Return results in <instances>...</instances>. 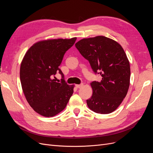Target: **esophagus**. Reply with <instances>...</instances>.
Segmentation results:
<instances>
[{
  "mask_svg": "<svg viewBox=\"0 0 153 153\" xmlns=\"http://www.w3.org/2000/svg\"><path fill=\"white\" fill-rule=\"evenodd\" d=\"M76 88H78V89H80V88H81L82 86H83V84H78V85H75Z\"/></svg>",
  "mask_w": 153,
  "mask_h": 153,
  "instance_id": "1",
  "label": "esophagus"
}]
</instances>
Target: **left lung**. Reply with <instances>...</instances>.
Here are the masks:
<instances>
[{"instance_id":"obj_1","label":"left lung","mask_w":153,"mask_h":153,"mask_svg":"<svg viewBox=\"0 0 153 153\" xmlns=\"http://www.w3.org/2000/svg\"><path fill=\"white\" fill-rule=\"evenodd\" d=\"M75 47L96 75L102 78L91 84L93 93L87 100L88 107L98 114L112 113L122 103L129 86L130 66L123 48L105 36L81 39Z\"/></svg>"}]
</instances>
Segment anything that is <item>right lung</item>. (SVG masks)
I'll return each instance as SVG.
<instances>
[{
    "label": "right lung",
    "instance_id": "obj_1",
    "mask_svg": "<svg viewBox=\"0 0 153 153\" xmlns=\"http://www.w3.org/2000/svg\"><path fill=\"white\" fill-rule=\"evenodd\" d=\"M76 38L39 41L29 49L20 66V76L27 101L35 112L45 117H53L62 111L73 93L59 66L64 55L75 44ZM59 72L61 82L53 77Z\"/></svg>",
    "mask_w": 153,
    "mask_h": 153
}]
</instances>
